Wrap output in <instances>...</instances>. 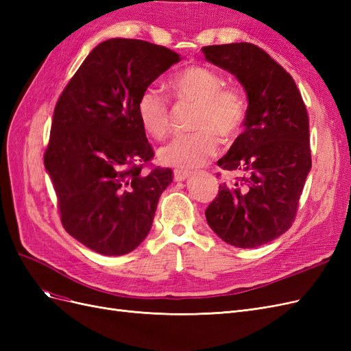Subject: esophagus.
<instances>
[{
  "mask_svg": "<svg viewBox=\"0 0 351 351\" xmlns=\"http://www.w3.org/2000/svg\"><path fill=\"white\" fill-rule=\"evenodd\" d=\"M189 177H190V171H187V169H174L176 182H184V180Z\"/></svg>",
  "mask_w": 351,
  "mask_h": 351,
  "instance_id": "obj_1",
  "label": "esophagus"
}]
</instances>
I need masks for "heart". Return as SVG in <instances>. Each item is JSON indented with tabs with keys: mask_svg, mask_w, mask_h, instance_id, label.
Instances as JSON below:
<instances>
[{
	"mask_svg": "<svg viewBox=\"0 0 351 351\" xmlns=\"http://www.w3.org/2000/svg\"><path fill=\"white\" fill-rule=\"evenodd\" d=\"M168 88L177 101L196 104L192 119L193 133L177 136L161 147V162L178 169H190L206 164L219 151V137L234 141L246 120V102L241 93L224 86L219 73L205 66H192L168 80ZM143 130L154 139H164L171 129V111L164 95L146 88L136 104Z\"/></svg>",
	"mask_w": 351,
	"mask_h": 351,
	"instance_id": "heart-1",
	"label": "heart"
}]
</instances>
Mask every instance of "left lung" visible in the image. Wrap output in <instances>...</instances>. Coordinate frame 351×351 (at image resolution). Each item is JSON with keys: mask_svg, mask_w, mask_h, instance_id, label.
I'll use <instances>...</instances> for the list:
<instances>
[{"mask_svg": "<svg viewBox=\"0 0 351 351\" xmlns=\"http://www.w3.org/2000/svg\"><path fill=\"white\" fill-rule=\"evenodd\" d=\"M202 51L247 93L244 132L217 162L241 177L219 186L206 221L231 246L258 247L280 237L295 218L312 168L309 117L293 77L259 47L239 42Z\"/></svg>", "mask_w": 351, "mask_h": 351, "instance_id": "1", "label": "left lung"}]
</instances>
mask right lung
Listing matches in <instances>:
<instances>
[{"label": "right lung", "mask_w": 351, "mask_h": 351, "mask_svg": "<svg viewBox=\"0 0 351 351\" xmlns=\"http://www.w3.org/2000/svg\"><path fill=\"white\" fill-rule=\"evenodd\" d=\"M177 52L141 39L114 38L95 47L54 110L44 162L62 227L105 256L130 253L149 232L169 168L154 158L136 104Z\"/></svg>", "instance_id": "1"}]
</instances>
